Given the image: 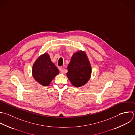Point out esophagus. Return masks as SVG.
<instances>
[{
    "label": "esophagus",
    "mask_w": 135,
    "mask_h": 135,
    "mask_svg": "<svg viewBox=\"0 0 135 135\" xmlns=\"http://www.w3.org/2000/svg\"><path fill=\"white\" fill-rule=\"evenodd\" d=\"M60 71L61 74H64L65 73V71H64V69L63 68H60Z\"/></svg>",
    "instance_id": "34e87169"
}]
</instances>
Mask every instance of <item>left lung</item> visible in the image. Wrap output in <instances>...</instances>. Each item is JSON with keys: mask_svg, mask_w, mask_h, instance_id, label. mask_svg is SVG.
Returning a JSON list of instances; mask_svg holds the SVG:
<instances>
[{"mask_svg": "<svg viewBox=\"0 0 135 135\" xmlns=\"http://www.w3.org/2000/svg\"><path fill=\"white\" fill-rule=\"evenodd\" d=\"M67 70V77L75 87H81L87 83L90 78L92 69L84 51L79 50L73 55Z\"/></svg>", "mask_w": 135, "mask_h": 135, "instance_id": "obj_1", "label": "left lung"}]
</instances>
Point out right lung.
<instances>
[{
	"mask_svg": "<svg viewBox=\"0 0 135 135\" xmlns=\"http://www.w3.org/2000/svg\"><path fill=\"white\" fill-rule=\"evenodd\" d=\"M59 74V70L51 61L49 54L47 52L39 56L33 64L32 77L43 86H49Z\"/></svg>",
	"mask_w": 135,
	"mask_h": 135,
	"instance_id": "right-lung-1",
	"label": "right lung"
}]
</instances>
